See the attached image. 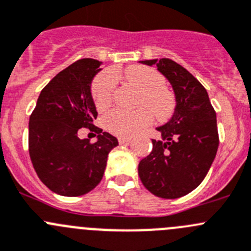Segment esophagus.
<instances>
[{
    "label": "esophagus",
    "mask_w": 251,
    "mask_h": 251,
    "mask_svg": "<svg viewBox=\"0 0 251 251\" xmlns=\"http://www.w3.org/2000/svg\"><path fill=\"white\" fill-rule=\"evenodd\" d=\"M131 142V138L130 137H120L119 138V143L120 145H127V143Z\"/></svg>",
    "instance_id": "34e87169"
}]
</instances>
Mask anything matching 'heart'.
I'll list each match as a JSON object with an SVG mask.
<instances>
[{
  "label": "heart",
  "mask_w": 251,
  "mask_h": 251,
  "mask_svg": "<svg viewBox=\"0 0 251 251\" xmlns=\"http://www.w3.org/2000/svg\"><path fill=\"white\" fill-rule=\"evenodd\" d=\"M125 77L142 91L140 105L143 108L136 111L114 109L106 114L104 126L109 132L119 137H131L152 124L153 114L160 121L173 115L175 97L165 88V79L159 72L150 67L131 66L126 69ZM115 84L116 77L113 72H104L94 79L92 96L98 110L110 105Z\"/></svg>",
  "instance_id": "heart-1"
}]
</instances>
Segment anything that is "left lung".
<instances>
[{
	"instance_id": "left-lung-1",
	"label": "left lung",
	"mask_w": 251,
	"mask_h": 251,
	"mask_svg": "<svg viewBox=\"0 0 251 251\" xmlns=\"http://www.w3.org/2000/svg\"><path fill=\"white\" fill-rule=\"evenodd\" d=\"M169 81L175 94L174 114L157 127L152 152L138 164V175L150 193L162 199L187 195L202 182L218 150L216 111L205 87L170 58L140 61Z\"/></svg>"
}]
</instances>
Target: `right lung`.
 <instances>
[{
    "instance_id": "1",
    "label": "right lung",
    "mask_w": 251,
    "mask_h": 251,
    "mask_svg": "<svg viewBox=\"0 0 251 251\" xmlns=\"http://www.w3.org/2000/svg\"><path fill=\"white\" fill-rule=\"evenodd\" d=\"M100 61L82 58L58 72L41 91L29 118V154L39 179L53 193L81 196L100 182L116 137L93 125L98 113L91 86ZM99 133L81 140L78 130Z\"/></svg>"
}]
</instances>
